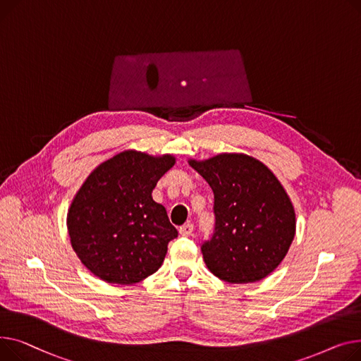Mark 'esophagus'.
<instances>
[{
	"instance_id": "1",
	"label": "esophagus",
	"mask_w": 361,
	"mask_h": 361,
	"mask_svg": "<svg viewBox=\"0 0 361 361\" xmlns=\"http://www.w3.org/2000/svg\"><path fill=\"white\" fill-rule=\"evenodd\" d=\"M179 233L182 236H190L194 233V224L192 223H185L179 227Z\"/></svg>"
}]
</instances>
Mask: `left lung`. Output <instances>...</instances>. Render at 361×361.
<instances>
[{
	"label": "left lung",
	"instance_id": "1",
	"mask_svg": "<svg viewBox=\"0 0 361 361\" xmlns=\"http://www.w3.org/2000/svg\"><path fill=\"white\" fill-rule=\"evenodd\" d=\"M189 164L214 192V231L201 243L205 265L231 284L255 283L277 268L294 239V208L269 169L245 154Z\"/></svg>",
	"mask_w": 361,
	"mask_h": 361
}]
</instances>
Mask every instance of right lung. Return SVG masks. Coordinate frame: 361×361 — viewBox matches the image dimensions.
I'll list each match as a JSON object with an SVG mask.
<instances>
[{"instance_id":"obj_1","label":"right lung","mask_w":361,"mask_h":361,"mask_svg":"<svg viewBox=\"0 0 361 361\" xmlns=\"http://www.w3.org/2000/svg\"><path fill=\"white\" fill-rule=\"evenodd\" d=\"M173 156L123 152L97 166L77 192L67 219L71 245L96 277L134 284L163 264L178 230L152 192Z\"/></svg>"}]
</instances>
